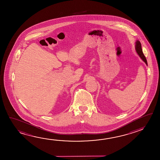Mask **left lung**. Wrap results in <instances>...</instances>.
<instances>
[{
  "instance_id": "8db88e82",
  "label": "left lung",
  "mask_w": 160,
  "mask_h": 160,
  "mask_svg": "<svg viewBox=\"0 0 160 160\" xmlns=\"http://www.w3.org/2000/svg\"><path fill=\"white\" fill-rule=\"evenodd\" d=\"M135 48H136V51L137 53H138V55L139 56V57L141 58L142 60L147 65V60H146V58H145L144 54L143 53V51H142L141 43L139 41H137L136 42Z\"/></svg>"
}]
</instances>
